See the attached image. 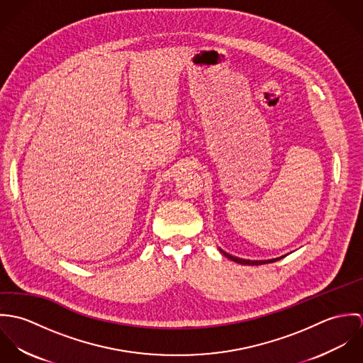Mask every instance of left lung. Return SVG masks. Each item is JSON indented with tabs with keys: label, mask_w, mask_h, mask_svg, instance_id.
Wrapping results in <instances>:
<instances>
[{
	"label": "left lung",
	"mask_w": 363,
	"mask_h": 363,
	"mask_svg": "<svg viewBox=\"0 0 363 363\" xmlns=\"http://www.w3.org/2000/svg\"><path fill=\"white\" fill-rule=\"evenodd\" d=\"M220 252H222V255H223L225 257H228V259H230L232 261H235V262H239V264H247V265H261V264H268V262H274V261H278V259H282V257H279V259H265V261H252V259H238V257H233V256H230V255L225 253L223 250H220Z\"/></svg>",
	"instance_id": "1"
}]
</instances>
